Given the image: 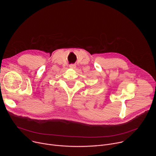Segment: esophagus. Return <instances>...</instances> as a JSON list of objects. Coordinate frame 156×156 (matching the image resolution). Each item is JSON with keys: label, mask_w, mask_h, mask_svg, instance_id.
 I'll return each instance as SVG.
<instances>
[{"label": "esophagus", "mask_w": 156, "mask_h": 156, "mask_svg": "<svg viewBox=\"0 0 156 156\" xmlns=\"http://www.w3.org/2000/svg\"><path fill=\"white\" fill-rule=\"evenodd\" d=\"M69 67L72 69H75L76 68V65H73V64H71V65H69Z\"/></svg>", "instance_id": "esophagus-1"}]
</instances>
